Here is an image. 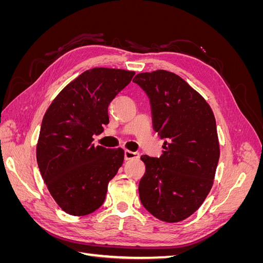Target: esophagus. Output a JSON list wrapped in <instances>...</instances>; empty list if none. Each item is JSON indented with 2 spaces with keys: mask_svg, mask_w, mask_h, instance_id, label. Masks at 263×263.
<instances>
[{
  "mask_svg": "<svg viewBox=\"0 0 263 263\" xmlns=\"http://www.w3.org/2000/svg\"><path fill=\"white\" fill-rule=\"evenodd\" d=\"M139 153H135V151H130V150H126L124 157H125V160H130V159H136L139 158Z\"/></svg>",
  "mask_w": 263,
  "mask_h": 263,
  "instance_id": "34e87169",
  "label": "esophagus"
}]
</instances>
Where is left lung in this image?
<instances>
[{
  "label": "left lung",
  "instance_id": "left-lung-1",
  "mask_svg": "<svg viewBox=\"0 0 263 263\" xmlns=\"http://www.w3.org/2000/svg\"><path fill=\"white\" fill-rule=\"evenodd\" d=\"M133 82L148 95L154 129L164 139L160 158H140L146 165L140 202L158 219L181 221L197 211L213 186L219 159L216 121L202 95L176 73H138Z\"/></svg>",
  "mask_w": 263,
  "mask_h": 263
}]
</instances>
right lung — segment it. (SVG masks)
<instances>
[{
	"label": "right lung",
	"instance_id": "add662e5",
	"mask_svg": "<svg viewBox=\"0 0 263 263\" xmlns=\"http://www.w3.org/2000/svg\"><path fill=\"white\" fill-rule=\"evenodd\" d=\"M134 71L93 68L63 89L47 109L36 148L39 171L62 211L84 216L104 203L108 182L124 161L122 148L93 144L107 125L108 105Z\"/></svg>",
	"mask_w": 263,
	"mask_h": 263
}]
</instances>
